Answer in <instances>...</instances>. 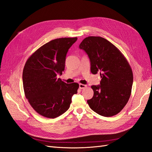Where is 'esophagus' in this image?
I'll return each instance as SVG.
<instances>
[{
	"label": "esophagus",
	"instance_id": "34e87169",
	"mask_svg": "<svg viewBox=\"0 0 152 152\" xmlns=\"http://www.w3.org/2000/svg\"><path fill=\"white\" fill-rule=\"evenodd\" d=\"M86 87H87L86 85L82 84H79V88L80 89H84V88H86Z\"/></svg>",
	"mask_w": 152,
	"mask_h": 152
}]
</instances>
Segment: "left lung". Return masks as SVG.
Instances as JSON below:
<instances>
[{
    "label": "left lung",
    "mask_w": 152,
    "mask_h": 152,
    "mask_svg": "<svg viewBox=\"0 0 152 152\" xmlns=\"http://www.w3.org/2000/svg\"><path fill=\"white\" fill-rule=\"evenodd\" d=\"M79 48L88 55L91 73L99 72L102 78L100 85L91 86L94 95L87 103L100 115H115L125 107L131 94L133 74L130 65L120 50L101 37L85 38Z\"/></svg>",
    "instance_id": "8db88e82"
}]
</instances>
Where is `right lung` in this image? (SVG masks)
Returning <instances> with one entry per match:
<instances>
[{
  "label": "right lung",
  "mask_w": 152,
  "mask_h": 152,
  "mask_svg": "<svg viewBox=\"0 0 152 152\" xmlns=\"http://www.w3.org/2000/svg\"><path fill=\"white\" fill-rule=\"evenodd\" d=\"M77 40L59 38L50 40L32 54L23 71L26 98L40 115L54 118L70 108L72 97L77 93L79 84H66L57 75L65 70L68 49Z\"/></svg>",
  "instance_id": "obj_1"
}]
</instances>
